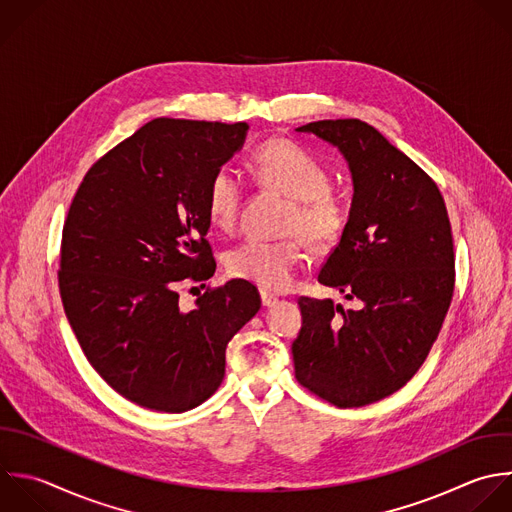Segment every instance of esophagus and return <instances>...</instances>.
Listing matches in <instances>:
<instances>
[{
	"label": "esophagus",
	"instance_id": "34e87169",
	"mask_svg": "<svg viewBox=\"0 0 512 512\" xmlns=\"http://www.w3.org/2000/svg\"><path fill=\"white\" fill-rule=\"evenodd\" d=\"M260 298H262V306H274L278 302V298L274 294H268V292H260Z\"/></svg>",
	"mask_w": 512,
	"mask_h": 512
}]
</instances>
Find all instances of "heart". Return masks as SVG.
<instances>
[{
    "instance_id": "b5f03b06",
    "label": "heart",
    "mask_w": 512,
    "mask_h": 512,
    "mask_svg": "<svg viewBox=\"0 0 512 512\" xmlns=\"http://www.w3.org/2000/svg\"><path fill=\"white\" fill-rule=\"evenodd\" d=\"M250 168L256 182L290 198L282 230L296 234L280 240L250 238L232 248L226 268L232 276L248 280L264 292L286 290L306 260V242L312 248L334 244L348 222L346 198L330 188V170L310 150L294 140L274 138L254 148ZM244 200L240 178L220 168L208 182L206 206L214 228L230 232Z\"/></svg>"
}]
</instances>
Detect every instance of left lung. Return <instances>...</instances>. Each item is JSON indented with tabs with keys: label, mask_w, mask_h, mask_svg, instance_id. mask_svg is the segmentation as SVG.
Wrapping results in <instances>:
<instances>
[{
	"label": "left lung",
	"mask_w": 512,
	"mask_h": 512,
	"mask_svg": "<svg viewBox=\"0 0 512 512\" xmlns=\"http://www.w3.org/2000/svg\"><path fill=\"white\" fill-rule=\"evenodd\" d=\"M336 146L352 172V208L318 282L358 308L300 296L296 380L338 408L400 390L426 360L454 292V244L434 180L366 122L296 128Z\"/></svg>",
	"instance_id": "8db88e82"
}]
</instances>
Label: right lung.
I'll return each instance as SVG.
<instances>
[{"label": "right lung", "instance_id": "1", "mask_svg": "<svg viewBox=\"0 0 512 512\" xmlns=\"http://www.w3.org/2000/svg\"><path fill=\"white\" fill-rule=\"evenodd\" d=\"M246 132V122L156 118L102 156L72 200L64 310L94 370L138 406L186 412L208 400L228 342L260 310L246 280L206 288L190 312L176 292L216 272L206 190Z\"/></svg>", "mask_w": 512, "mask_h": 512}]
</instances>
